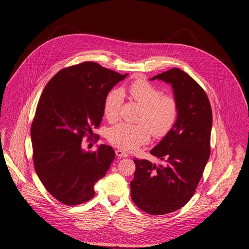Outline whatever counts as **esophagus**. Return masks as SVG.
<instances>
[{
  "label": "esophagus",
  "instance_id": "esophagus-1",
  "mask_svg": "<svg viewBox=\"0 0 249 249\" xmlns=\"http://www.w3.org/2000/svg\"><path fill=\"white\" fill-rule=\"evenodd\" d=\"M115 155L117 156V157H119V158H128L129 157V155L127 154V153H125L124 151H122V150H115Z\"/></svg>",
  "mask_w": 249,
  "mask_h": 249
}]
</instances>
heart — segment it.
Masks as SVG:
<instances>
[{
	"mask_svg": "<svg viewBox=\"0 0 249 249\" xmlns=\"http://www.w3.org/2000/svg\"><path fill=\"white\" fill-rule=\"evenodd\" d=\"M132 99L142 107L138 116L139 123L120 122L112 126L107 134L112 145L126 151H135L146 144L151 138H163L172 130L178 116V104L171 94H162L161 90L146 80H137L129 87ZM123 91L113 89L108 93L105 104V117L116 121L123 103Z\"/></svg>",
	"mask_w": 249,
	"mask_h": 249,
	"instance_id": "1",
	"label": "heart"
}]
</instances>
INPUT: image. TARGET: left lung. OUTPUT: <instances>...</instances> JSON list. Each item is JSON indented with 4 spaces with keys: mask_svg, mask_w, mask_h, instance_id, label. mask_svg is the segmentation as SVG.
Here are the masks:
<instances>
[{
    "mask_svg": "<svg viewBox=\"0 0 249 249\" xmlns=\"http://www.w3.org/2000/svg\"><path fill=\"white\" fill-rule=\"evenodd\" d=\"M155 79L172 85L178 116L150 152L164 163L135 159L130 185L138 208L150 215H164L184 206L197 187L210 156L212 110L203 89L183 71L174 68L151 78Z\"/></svg>",
    "mask_w": 249,
    "mask_h": 249,
    "instance_id": "left-lung-1",
    "label": "left lung"
}]
</instances>
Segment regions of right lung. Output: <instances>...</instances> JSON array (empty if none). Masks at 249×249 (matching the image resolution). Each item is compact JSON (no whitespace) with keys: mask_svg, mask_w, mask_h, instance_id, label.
Listing matches in <instances>:
<instances>
[{"mask_svg":"<svg viewBox=\"0 0 249 249\" xmlns=\"http://www.w3.org/2000/svg\"><path fill=\"white\" fill-rule=\"evenodd\" d=\"M127 75L84 62L59 71L45 87L30 130L33 163L48 192L60 202L89 200L95 182L109 170L115 157L111 146L85 152L82 139L93 136L109 91Z\"/></svg>","mask_w":249,"mask_h":249,"instance_id":"1","label":"right lung"}]
</instances>
